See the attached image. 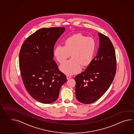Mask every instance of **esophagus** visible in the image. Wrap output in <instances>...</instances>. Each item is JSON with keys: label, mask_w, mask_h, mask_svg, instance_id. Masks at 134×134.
Instances as JSON below:
<instances>
[{"label": "esophagus", "mask_w": 134, "mask_h": 134, "mask_svg": "<svg viewBox=\"0 0 134 134\" xmlns=\"http://www.w3.org/2000/svg\"><path fill=\"white\" fill-rule=\"evenodd\" d=\"M66 77H67V79L68 80H69V79H70V78L71 77V75H67L66 76Z\"/></svg>", "instance_id": "1"}]
</instances>
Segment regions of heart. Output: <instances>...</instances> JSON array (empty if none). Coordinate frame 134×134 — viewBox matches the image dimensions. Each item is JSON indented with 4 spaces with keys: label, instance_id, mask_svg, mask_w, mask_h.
Segmentation results:
<instances>
[{
    "label": "heart",
    "instance_id": "b5f03b06",
    "mask_svg": "<svg viewBox=\"0 0 134 134\" xmlns=\"http://www.w3.org/2000/svg\"><path fill=\"white\" fill-rule=\"evenodd\" d=\"M64 44V46H57L54 51V56L60 63H64L71 54L72 58L60 66L63 72L73 74L80 71L81 65L86 66L92 62L96 49V42L93 38L77 34L66 39Z\"/></svg>",
    "mask_w": 134,
    "mask_h": 134
}]
</instances>
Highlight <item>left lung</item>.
Listing matches in <instances>:
<instances>
[{
    "label": "left lung",
    "mask_w": 134,
    "mask_h": 134,
    "mask_svg": "<svg viewBox=\"0 0 134 134\" xmlns=\"http://www.w3.org/2000/svg\"><path fill=\"white\" fill-rule=\"evenodd\" d=\"M99 45L96 56L85 71L74 79L78 101L90 104L100 98L109 89L116 71L115 52L110 39L98 33Z\"/></svg>",
    "instance_id": "left-lung-1"
}]
</instances>
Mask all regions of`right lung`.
Returning <instances> with one entry per match:
<instances>
[{"label": "right lung", "mask_w": 134, "mask_h": 134, "mask_svg": "<svg viewBox=\"0 0 134 134\" xmlns=\"http://www.w3.org/2000/svg\"><path fill=\"white\" fill-rule=\"evenodd\" d=\"M65 30L64 27L39 29L21 47L19 66L24 85L33 98L44 104L56 101L67 81L53 60L54 46Z\"/></svg>", "instance_id": "add662e5"}]
</instances>
